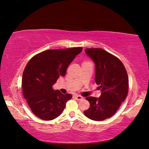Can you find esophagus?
I'll return each mask as SVG.
<instances>
[{
    "label": "esophagus",
    "mask_w": 149,
    "mask_h": 149,
    "mask_svg": "<svg viewBox=\"0 0 149 149\" xmlns=\"http://www.w3.org/2000/svg\"><path fill=\"white\" fill-rule=\"evenodd\" d=\"M74 97L77 100H81L84 99V97L82 96H80V95H74Z\"/></svg>",
    "instance_id": "1"
}]
</instances>
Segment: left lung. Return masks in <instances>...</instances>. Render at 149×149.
<instances>
[{
  "label": "left lung",
  "mask_w": 149,
  "mask_h": 149,
  "mask_svg": "<svg viewBox=\"0 0 149 149\" xmlns=\"http://www.w3.org/2000/svg\"><path fill=\"white\" fill-rule=\"evenodd\" d=\"M85 52L96 65L95 82L99 85L102 94L99 98L86 97L90 108L84 113L92 120L103 121L116 113L127 96V72L118 57L103 49L86 48Z\"/></svg>",
  "instance_id": "8db88e82"
}]
</instances>
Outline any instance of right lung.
<instances>
[{"mask_svg": "<svg viewBox=\"0 0 149 149\" xmlns=\"http://www.w3.org/2000/svg\"><path fill=\"white\" fill-rule=\"evenodd\" d=\"M82 47L49 49L31 58L22 75V92L36 116L43 120H52L59 116L71 99L70 94L53 91L52 86L60 77H64L69 65Z\"/></svg>", "mask_w": 149, "mask_h": 149, "instance_id": "obj_1", "label": "right lung"}]
</instances>
